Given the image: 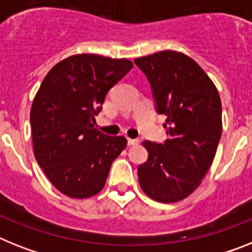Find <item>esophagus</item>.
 <instances>
[{
    "mask_svg": "<svg viewBox=\"0 0 252 252\" xmlns=\"http://www.w3.org/2000/svg\"><path fill=\"white\" fill-rule=\"evenodd\" d=\"M127 144L128 145H137V144H139V139H130V137H128Z\"/></svg>",
    "mask_w": 252,
    "mask_h": 252,
    "instance_id": "esophagus-1",
    "label": "esophagus"
}]
</instances>
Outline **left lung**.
Listing matches in <instances>:
<instances>
[{
    "label": "left lung",
    "mask_w": 252,
    "mask_h": 252,
    "mask_svg": "<svg viewBox=\"0 0 252 252\" xmlns=\"http://www.w3.org/2000/svg\"><path fill=\"white\" fill-rule=\"evenodd\" d=\"M152 88L156 111L167 117V140H145L139 184L153 200L176 203L199 188L222 135V103L209 76L189 56L162 51L134 60Z\"/></svg>",
    "instance_id": "1"
}]
</instances>
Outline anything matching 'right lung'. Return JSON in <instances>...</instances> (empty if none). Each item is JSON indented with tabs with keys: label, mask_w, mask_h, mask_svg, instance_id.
Wrapping results in <instances>:
<instances>
[{
	"label": "right lung",
	"mask_w": 252,
	"mask_h": 252,
	"mask_svg": "<svg viewBox=\"0 0 252 252\" xmlns=\"http://www.w3.org/2000/svg\"><path fill=\"white\" fill-rule=\"evenodd\" d=\"M128 60L75 55L55 64L33 100L34 156L57 190L75 199L99 192L112 163L126 148L124 136L93 127L104 98L132 68Z\"/></svg>",
	"instance_id": "1"
}]
</instances>
